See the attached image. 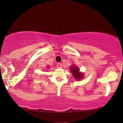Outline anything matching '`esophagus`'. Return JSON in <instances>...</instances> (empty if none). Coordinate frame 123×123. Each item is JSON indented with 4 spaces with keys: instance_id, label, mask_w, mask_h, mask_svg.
<instances>
[{
    "instance_id": "obj_1",
    "label": "esophagus",
    "mask_w": 123,
    "mask_h": 123,
    "mask_svg": "<svg viewBox=\"0 0 123 123\" xmlns=\"http://www.w3.org/2000/svg\"><path fill=\"white\" fill-rule=\"evenodd\" d=\"M56 66L58 68H62V64H61V63H58L56 65Z\"/></svg>"
}]
</instances>
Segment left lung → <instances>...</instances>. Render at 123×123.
I'll return each mask as SVG.
<instances>
[{"mask_svg":"<svg viewBox=\"0 0 123 123\" xmlns=\"http://www.w3.org/2000/svg\"><path fill=\"white\" fill-rule=\"evenodd\" d=\"M71 71L73 73V77L75 79H80L83 77V74L79 73V69L75 66H72L71 67Z\"/></svg>","mask_w":123,"mask_h":123,"instance_id":"8db88e82","label":"left lung"}]
</instances>
